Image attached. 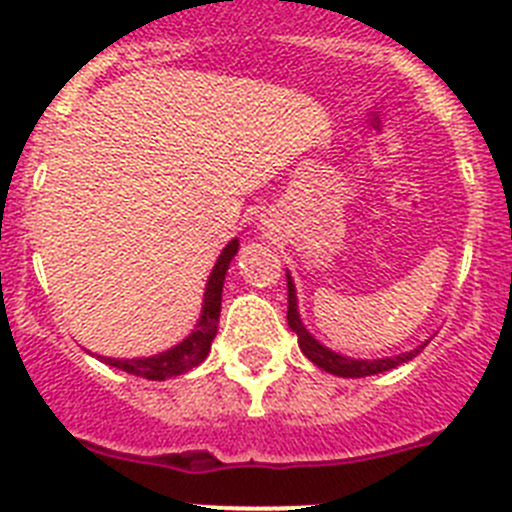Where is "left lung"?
Returning a JSON list of instances; mask_svg holds the SVG:
<instances>
[{
	"label": "left lung",
	"mask_w": 512,
	"mask_h": 512,
	"mask_svg": "<svg viewBox=\"0 0 512 512\" xmlns=\"http://www.w3.org/2000/svg\"><path fill=\"white\" fill-rule=\"evenodd\" d=\"M287 323L289 328L297 333V341H300L302 354L312 361V364H318L320 369L325 372L336 374V377H348V379H356V377H369V374H379V372H390L395 366L405 364V361L413 359L415 354H420V348L410 351V354H400L395 359H377V361H356V359H346V356H338L333 354L330 348L320 346L315 338L310 336L302 325L300 315H297V297H295V284L289 279L287 274Z\"/></svg>",
	"instance_id": "8db88e82"
}]
</instances>
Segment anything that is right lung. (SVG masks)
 <instances>
[{
	"label": "right lung",
	"mask_w": 512,
	"mask_h": 512,
	"mask_svg": "<svg viewBox=\"0 0 512 512\" xmlns=\"http://www.w3.org/2000/svg\"><path fill=\"white\" fill-rule=\"evenodd\" d=\"M238 253V241H230L223 248L220 259H217L215 269L210 274V282L205 289V305H202L200 323L194 328V333L189 338H184L179 346L169 348L164 354L148 356V359H104V364L117 366L122 372L135 374V377L143 379H169L179 377V374L189 372L197 364L207 359L210 354V343L217 333V320H220V300H223V282L225 271H228L230 259Z\"/></svg>",
	"instance_id": "1"
}]
</instances>
